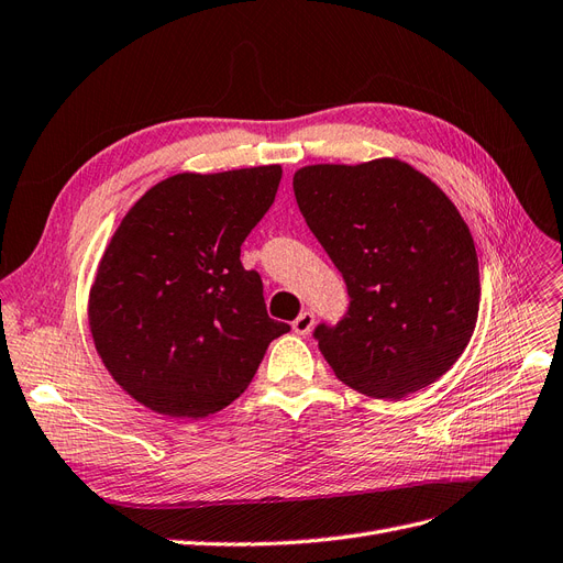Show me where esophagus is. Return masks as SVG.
Wrapping results in <instances>:
<instances>
[{"label": "esophagus", "mask_w": 563, "mask_h": 563, "mask_svg": "<svg viewBox=\"0 0 563 563\" xmlns=\"http://www.w3.org/2000/svg\"><path fill=\"white\" fill-rule=\"evenodd\" d=\"M294 331L298 333V335H308L310 331H312V327H314V314L310 312V310H302L296 319H294Z\"/></svg>", "instance_id": "obj_1"}]
</instances>
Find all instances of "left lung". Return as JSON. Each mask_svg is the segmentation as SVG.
<instances>
[{
	"instance_id": "8db88e82",
	"label": "left lung",
	"mask_w": 563,
	"mask_h": 563,
	"mask_svg": "<svg viewBox=\"0 0 563 563\" xmlns=\"http://www.w3.org/2000/svg\"><path fill=\"white\" fill-rule=\"evenodd\" d=\"M294 192L347 286L343 319L312 333L335 376L378 399L444 376L470 343L482 296L453 201L399 159L305 166Z\"/></svg>"
}]
</instances>
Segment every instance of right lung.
<instances>
[{
	"mask_svg": "<svg viewBox=\"0 0 563 563\" xmlns=\"http://www.w3.org/2000/svg\"><path fill=\"white\" fill-rule=\"evenodd\" d=\"M282 166L178 174L147 190L110 240L89 298L96 350L129 395L162 416L207 418L253 380L272 340L263 279L244 269L249 232Z\"/></svg>",
	"mask_w": 563,
	"mask_h": 563,
	"instance_id": "obj_1",
	"label": "right lung"
}]
</instances>
